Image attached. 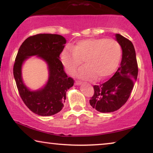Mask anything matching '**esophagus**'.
I'll list each match as a JSON object with an SVG mask.
<instances>
[{
	"label": "esophagus",
	"instance_id": "34e87169",
	"mask_svg": "<svg viewBox=\"0 0 153 153\" xmlns=\"http://www.w3.org/2000/svg\"><path fill=\"white\" fill-rule=\"evenodd\" d=\"M81 81H75V85H81Z\"/></svg>",
	"mask_w": 153,
	"mask_h": 153
}]
</instances>
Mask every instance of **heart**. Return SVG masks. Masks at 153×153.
Returning a JSON list of instances; mask_svg holds the SVG:
<instances>
[{"label":"heart","instance_id":"b5f03b06","mask_svg":"<svg viewBox=\"0 0 153 153\" xmlns=\"http://www.w3.org/2000/svg\"><path fill=\"white\" fill-rule=\"evenodd\" d=\"M121 56L120 45L116 39L88 38L76 42L72 47L67 46L60 54V60L68 74H72L83 60L85 65L79 68L76 75L93 80L96 77L104 79L114 74Z\"/></svg>","mask_w":153,"mask_h":153}]
</instances>
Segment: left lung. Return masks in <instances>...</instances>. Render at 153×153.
<instances>
[{
  "mask_svg": "<svg viewBox=\"0 0 153 153\" xmlns=\"http://www.w3.org/2000/svg\"><path fill=\"white\" fill-rule=\"evenodd\" d=\"M116 40L123 50L120 66L109 80L93 85L90 100L92 107L102 113L119 109L128 100L138 76V64L133 44L123 35L116 34Z\"/></svg>",
  "mask_w": 153,
  "mask_h": 153,
  "instance_id": "left-lung-1",
  "label": "left lung"
}]
</instances>
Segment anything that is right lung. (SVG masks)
<instances>
[{"label":"right lung","instance_id":"obj_1","mask_svg":"<svg viewBox=\"0 0 153 153\" xmlns=\"http://www.w3.org/2000/svg\"><path fill=\"white\" fill-rule=\"evenodd\" d=\"M65 43L66 39L60 35H33L22 43L16 56L13 74L19 93L27 107L39 116H49L60 111L66 100V92L74 85V79L68 76L59 59ZM33 55L46 61L50 72L47 84L37 91H30L21 78L22 62Z\"/></svg>","mask_w":153,"mask_h":153}]
</instances>
